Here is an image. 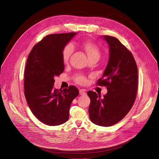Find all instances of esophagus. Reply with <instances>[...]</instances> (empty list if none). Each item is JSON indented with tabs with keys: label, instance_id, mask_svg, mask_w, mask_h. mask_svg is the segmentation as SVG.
Returning a JSON list of instances; mask_svg holds the SVG:
<instances>
[{
	"label": "esophagus",
	"instance_id": "obj_1",
	"mask_svg": "<svg viewBox=\"0 0 159 159\" xmlns=\"http://www.w3.org/2000/svg\"><path fill=\"white\" fill-rule=\"evenodd\" d=\"M79 93H80V95H86V92H85V90H84V89H80V90H79Z\"/></svg>",
	"mask_w": 159,
	"mask_h": 159
}]
</instances>
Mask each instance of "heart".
Masks as SVG:
<instances>
[{"label":"heart","instance_id":"obj_1","mask_svg":"<svg viewBox=\"0 0 159 159\" xmlns=\"http://www.w3.org/2000/svg\"><path fill=\"white\" fill-rule=\"evenodd\" d=\"M82 47L86 52L89 59L93 57L98 58L100 57V50L98 47L93 43L90 42H85L82 43ZM73 51L74 47L71 43L67 44L64 48L62 51V59L65 64L68 62L72 54L73 53ZM75 80L78 83L80 84H84L86 82V79L81 75H77L75 77Z\"/></svg>","mask_w":159,"mask_h":159}]
</instances>
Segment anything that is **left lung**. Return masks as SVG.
Returning a JSON list of instances; mask_svg holds the SVG:
<instances>
[{
    "instance_id": "8db88e82",
    "label": "left lung",
    "mask_w": 159,
    "mask_h": 159,
    "mask_svg": "<svg viewBox=\"0 0 159 159\" xmlns=\"http://www.w3.org/2000/svg\"><path fill=\"white\" fill-rule=\"evenodd\" d=\"M109 48V61L97 84L107 87L101 95L88 91L90 98L89 113L93 124L112 126L120 121L134 103L138 87V70L131 52L116 37L103 35Z\"/></svg>"
}]
</instances>
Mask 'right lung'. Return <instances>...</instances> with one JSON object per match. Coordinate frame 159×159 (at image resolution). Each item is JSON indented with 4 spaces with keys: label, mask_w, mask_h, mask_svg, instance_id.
I'll return each mask as SVG.
<instances>
[{
    "label": "right lung",
    "mask_w": 159,
    "mask_h": 159,
    "mask_svg": "<svg viewBox=\"0 0 159 159\" xmlns=\"http://www.w3.org/2000/svg\"><path fill=\"white\" fill-rule=\"evenodd\" d=\"M77 33L56 34L45 37L28 56L24 73V94L32 114L42 123L56 126L66 122L73 100L79 95L71 85L55 89L54 77L64 70L62 51Z\"/></svg>",
    "instance_id": "obj_1"
}]
</instances>
